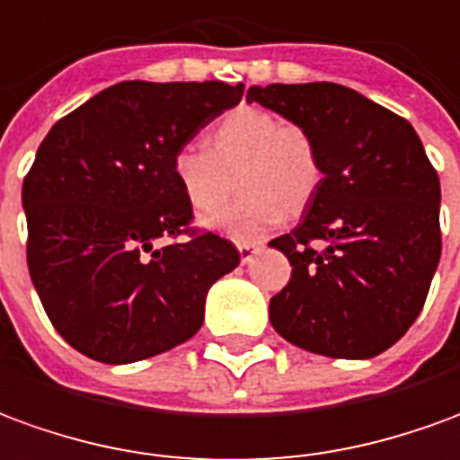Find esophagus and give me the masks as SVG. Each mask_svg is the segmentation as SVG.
Returning <instances> with one entry per match:
<instances>
[{"instance_id":"esophagus-1","label":"esophagus","mask_w":460,"mask_h":460,"mask_svg":"<svg viewBox=\"0 0 460 460\" xmlns=\"http://www.w3.org/2000/svg\"><path fill=\"white\" fill-rule=\"evenodd\" d=\"M237 252H240V260L243 262H250L252 257L260 252V245H250V243H243V245H237Z\"/></svg>"}]
</instances>
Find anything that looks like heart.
<instances>
[{"label":"heart","mask_w":460,"mask_h":460,"mask_svg":"<svg viewBox=\"0 0 460 460\" xmlns=\"http://www.w3.org/2000/svg\"><path fill=\"white\" fill-rule=\"evenodd\" d=\"M185 205L200 217L215 215L230 195H243L210 227L237 243H255L282 215H299L322 185V155L314 136L252 106L225 113L208 131V151L183 146L171 161Z\"/></svg>","instance_id":"b5f03b06"}]
</instances>
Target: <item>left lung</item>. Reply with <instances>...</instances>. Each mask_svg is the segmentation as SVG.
I'll return each instance as SVG.
<instances>
[{"label":"left lung","instance_id":"1","mask_svg":"<svg viewBox=\"0 0 460 460\" xmlns=\"http://www.w3.org/2000/svg\"><path fill=\"white\" fill-rule=\"evenodd\" d=\"M305 126L322 155V185L302 223L270 245L292 277L270 299V322L299 349L369 359L419 317L441 257V185L413 126L354 89L270 84L247 91Z\"/></svg>","mask_w":460,"mask_h":460}]
</instances>
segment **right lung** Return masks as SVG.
I'll return each mask as SVG.
<instances>
[{
    "mask_svg": "<svg viewBox=\"0 0 460 460\" xmlns=\"http://www.w3.org/2000/svg\"><path fill=\"white\" fill-rule=\"evenodd\" d=\"M245 86L120 81L54 123L22 188L27 265L44 312L81 354L131 364L190 340L205 295L240 265L200 233L171 161Z\"/></svg>",
    "mask_w": 460,
    "mask_h": 460,
    "instance_id": "add662e5",
    "label": "right lung"
}]
</instances>
